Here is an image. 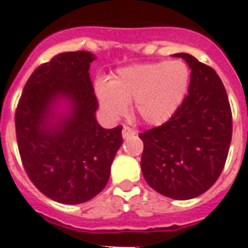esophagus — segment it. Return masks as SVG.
<instances>
[{
  "label": "esophagus",
  "instance_id": "34e87169",
  "mask_svg": "<svg viewBox=\"0 0 248 248\" xmlns=\"http://www.w3.org/2000/svg\"><path fill=\"white\" fill-rule=\"evenodd\" d=\"M135 135V130L129 127V126H124V129H122V137L124 138H129V137H133Z\"/></svg>",
  "mask_w": 248,
  "mask_h": 248
}]
</instances>
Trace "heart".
I'll return each mask as SVG.
<instances>
[{"instance_id": "heart-1", "label": "heart", "mask_w": 248, "mask_h": 248, "mask_svg": "<svg viewBox=\"0 0 248 248\" xmlns=\"http://www.w3.org/2000/svg\"><path fill=\"white\" fill-rule=\"evenodd\" d=\"M190 70L182 61L137 63L119 69L108 83L97 82L95 93L105 113L118 118L133 102V111L147 124H161L182 105Z\"/></svg>"}]
</instances>
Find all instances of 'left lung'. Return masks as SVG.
I'll list each match as a JSON object with an SVG mask.
<instances>
[{
  "instance_id": "left-lung-1",
  "label": "left lung",
  "mask_w": 248,
  "mask_h": 248,
  "mask_svg": "<svg viewBox=\"0 0 248 248\" xmlns=\"http://www.w3.org/2000/svg\"><path fill=\"white\" fill-rule=\"evenodd\" d=\"M191 69L188 94L171 118L142 131L140 169L149 186L171 199H191L218 181L229 155L232 114L213 67L179 53Z\"/></svg>"
}]
</instances>
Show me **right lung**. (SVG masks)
<instances>
[{
    "instance_id": "1",
    "label": "right lung",
    "mask_w": 248,
    "mask_h": 248,
    "mask_svg": "<svg viewBox=\"0 0 248 248\" xmlns=\"http://www.w3.org/2000/svg\"><path fill=\"white\" fill-rule=\"evenodd\" d=\"M92 53L65 51L40 65L26 82L16 108V135L28 177L46 197L65 204L90 201L102 191L122 145V126L103 129L95 119L98 101L92 79ZM58 96L72 113L48 124Z\"/></svg>"
}]
</instances>
